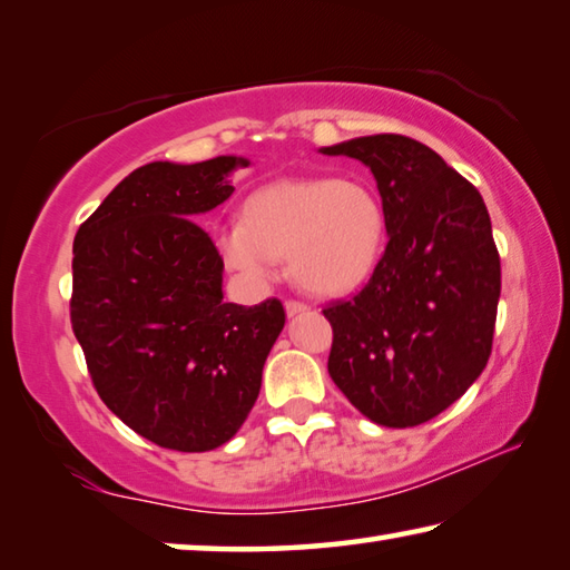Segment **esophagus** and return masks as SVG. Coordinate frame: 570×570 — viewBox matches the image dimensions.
Masks as SVG:
<instances>
[{"label": "esophagus", "instance_id": "1", "mask_svg": "<svg viewBox=\"0 0 570 570\" xmlns=\"http://www.w3.org/2000/svg\"><path fill=\"white\" fill-rule=\"evenodd\" d=\"M306 304L304 302H298V298H288L286 302V314L288 316H296V314H302V312H306Z\"/></svg>", "mask_w": 570, "mask_h": 570}]
</instances>
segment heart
<instances>
[{"instance_id": "heart-1", "label": "heart", "mask_w": 570, "mask_h": 570, "mask_svg": "<svg viewBox=\"0 0 570 570\" xmlns=\"http://www.w3.org/2000/svg\"><path fill=\"white\" fill-rule=\"evenodd\" d=\"M387 216L362 180L286 178L250 193L244 220L226 224L216 244L228 268L250 284L276 276V258L306 292L342 296L377 268Z\"/></svg>"}]
</instances>
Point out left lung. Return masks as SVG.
<instances>
[{"label":"left lung","mask_w":570,"mask_h":570,"mask_svg":"<svg viewBox=\"0 0 570 570\" xmlns=\"http://www.w3.org/2000/svg\"><path fill=\"white\" fill-rule=\"evenodd\" d=\"M362 160L377 180L390 240L350 302H332L330 374L364 417L414 428L485 370L500 298V256L480 190L407 135L322 148Z\"/></svg>","instance_id":"8db88e82"}]
</instances>
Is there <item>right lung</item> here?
<instances>
[{"label":"right lung","mask_w":570,"mask_h":570,"mask_svg":"<svg viewBox=\"0 0 570 570\" xmlns=\"http://www.w3.org/2000/svg\"><path fill=\"white\" fill-rule=\"evenodd\" d=\"M218 156L148 163L77 228L72 332L100 400L158 448L206 452L236 435L286 312L224 302V258L196 218L234 193Z\"/></svg>","instance_id":"add662e5"}]
</instances>
